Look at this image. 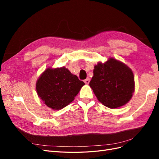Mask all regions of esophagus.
I'll list each match as a JSON object with an SVG mask.
<instances>
[{
    "instance_id": "obj_1",
    "label": "esophagus",
    "mask_w": 159,
    "mask_h": 159,
    "mask_svg": "<svg viewBox=\"0 0 159 159\" xmlns=\"http://www.w3.org/2000/svg\"><path fill=\"white\" fill-rule=\"evenodd\" d=\"M84 83L86 84V85H88L89 84V78H87L86 80H84Z\"/></svg>"
}]
</instances>
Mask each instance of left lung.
Returning <instances> with one entry per match:
<instances>
[{
    "mask_svg": "<svg viewBox=\"0 0 159 159\" xmlns=\"http://www.w3.org/2000/svg\"><path fill=\"white\" fill-rule=\"evenodd\" d=\"M89 86L99 102L110 109L123 106L134 91V75L131 68L113 57L94 66Z\"/></svg>",
    "mask_w": 159,
    "mask_h": 159,
    "instance_id": "1",
    "label": "left lung"
}]
</instances>
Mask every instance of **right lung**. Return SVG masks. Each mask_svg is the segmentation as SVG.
I'll return each mask as SVG.
<instances>
[{"label": "right lung", "instance_id": "add662e5", "mask_svg": "<svg viewBox=\"0 0 159 159\" xmlns=\"http://www.w3.org/2000/svg\"><path fill=\"white\" fill-rule=\"evenodd\" d=\"M85 85L68 69L48 68L36 81L37 94L48 107L60 110L71 103Z\"/></svg>", "mask_w": 159, "mask_h": 159}]
</instances>
